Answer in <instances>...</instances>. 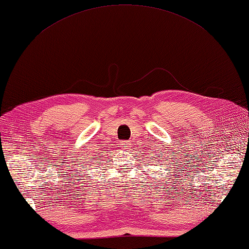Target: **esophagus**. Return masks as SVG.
<instances>
[{"label":"esophagus","mask_w":249,"mask_h":249,"mask_svg":"<svg viewBox=\"0 0 249 249\" xmlns=\"http://www.w3.org/2000/svg\"><path fill=\"white\" fill-rule=\"evenodd\" d=\"M120 147H121V148H124V149H129L130 147H131L130 141H123V142H120Z\"/></svg>","instance_id":"obj_1"}]
</instances>
